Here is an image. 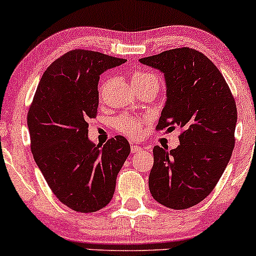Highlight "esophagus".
Wrapping results in <instances>:
<instances>
[{
    "label": "esophagus",
    "mask_w": 256,
    "mask_h": 256,
    "mask_svg": "<svg viewBox=\"0 0 256 256\" xmlns=\"http://www.w3.org/2000/svg\"><path fill=\"white\" fill-rule=\"evenodd\" d=\"M142 146H137V144H134V143H131V152H140V150H142Z\"/></svg>",
    "instance_id": "obj_1"
}]
</instances>
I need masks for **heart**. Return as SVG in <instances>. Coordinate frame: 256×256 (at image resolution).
I'll return each instance as SVG.
<instances>
[{"label": "heart", "instance_id": "1", "mask_svg": "<svg viewBox=\"0 0 256 256\" xmlns=\"http://www.w3.org/2000/svg\"><path fill=\"white\" fill-rule=\"evenodd\" d=\"M146 80H152L158 84V77L154 73L149 72H136L132 76V82H146ZM143 126V120L134 118V116H120L118 119L116 120V128H118V131L122 134H126L128 137H137L140 134Z\"/></svg>", "mask_w": 256, "mask_h": 256}]
</instances>
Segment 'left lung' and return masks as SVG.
I'll return each instance as SVG.
<instances>
[{"mask_svg": "<svg viewBox=\"0 0 256 256\" xmlns=\"http://www.w3.org/2000/svg\"><path fill=\"white\" fill-rule=\"evenodd\" d=\"M140 62L165 78L166 102L158 130L182 131L176 149H152L149 190L165 207L186 210L212 192L230 161L236 102L216 64L195 49H171Z\"/></svg>", "mask_w": 256, "mask_h": 256, "instance_id": "left-lung-1", "label": "left lung"}]
</instances>
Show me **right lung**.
I'll return each instance as SVG.
<instances>
[{
  "mask_svg": "<svg viewBox=\"0 0 256 256\" xmlns=\"http://www.w3.org/2000/svg\"><path fill=\"white\" fill-rule=\"evenodd\" d=\"M125 61L82 49L66 52L43 73L28 110L34 161L54 195L76 212L110 204L130 154L125 137L104 146L88 137V120L98 114L100 76Z\"/></svg>",
  "mask_w": 256,
  "mask_h": 256,
  "instance_id": "obj_1",
  "label": "right lung"
}]
</instances>
